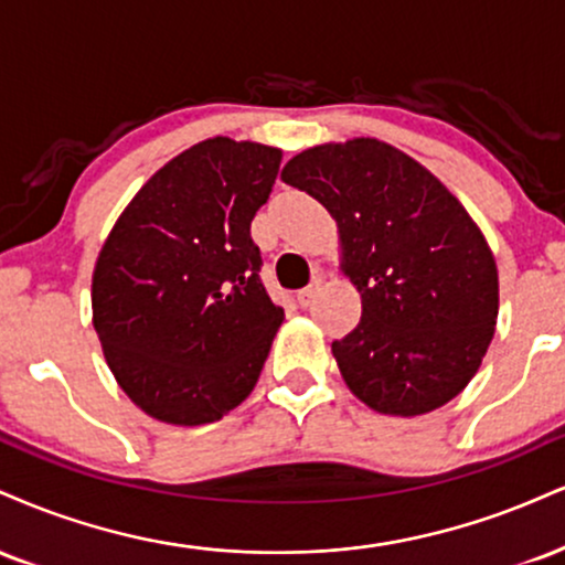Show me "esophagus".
Wrapping results in <instances>:
<instances>
[{"mask_svg": "<svg viewBox=\"0 0 565 565\" xmlns=\"http://www.w3.org/2000/svg\"><path fill=\"white\" fill-rule=\"evenodd\" d=\"M316 284H310V287H305L302 291H297V305H300V308H308V305L312 302V297H316Z\"/></svg>", "mask_w": 565, "mask_h": 565, "instance_id": "esophagus-1", "label": "esophagus"}]
</instances>
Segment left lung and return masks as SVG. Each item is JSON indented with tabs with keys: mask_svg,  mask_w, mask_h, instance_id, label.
<instances>
[{
	"mask_svg": "<svg viewBox=\"0 0 565 565\" xmlns=\"http://www.w3.org/2000/svg\"><path fill=\"white\" fill-rule=\"evenodd\" d=\"M281 181L337 221L363 316L331 344L344 384L384 416H424L466 390L494 337V255L458 196L386 141L318 145Z\"/></svg>",
	"mask_w": 565,
	"mask_h": 565,
	"instance_id": "left-lung-1",
	"label": "left lung"
}]
</instances>
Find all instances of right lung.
<instances>
[{
    "label": "right lung",
    "mask_w": 565,
    "mask_h": 565,
    "mask_svg": "<svg viewBox=\"0 0 565 565\" xmlns=\"http://www.w3.org/2000/svg\"><path fill=\"white\" fill-rule=\"evenodd\" d=\"M281 149L215 136L136 192L102 244L92 316L115 382L147 416L202 426L244 403L284 310L260 284L249 223Z\"/></svg>",
    "instance_id": "right-lung-1"
}]
</instances>
